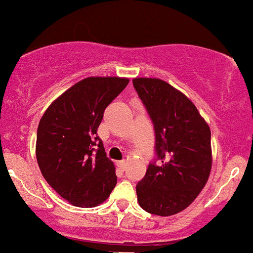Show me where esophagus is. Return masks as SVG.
Here are the masks:
<instances>
[{
  "label": "esophagus",
  "instance_id": "34e87169",
  "mask_svg": "<svg viewBox=\"0 0 253 253\" xmlns=\"http://www.w3.org/2000/svg\"><path fill=\"white\" fill-rule=\"evenodd\" d=\"M117 166L119 167V169H122V171H124V169H126V163L124 160H122V161H118L117 163Z\"/></svg>",
  "mask_w": 253,
  "mask_h": 253
}]
</instances>
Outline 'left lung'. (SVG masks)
Listing matches in <instances>:
<instances>
[{
	"label": "left lung",
	"mask_w": 253,
	"mask_h": 253,
	"mask_svg": "<svg viewBox=\"0 0 253 253\" xmlns=\"http://www.w3.org/2000/svg\"><path fill=\"white\" fill-rule=\"evenodd\" d=\"M155 132V157L136 185L141 208L159 216L184 211L211 169V129L183 93L160 79H134ZM158 164H156V161Z\"/></svg>",
	"instance_id": "8db88e82"
}]
</instances>
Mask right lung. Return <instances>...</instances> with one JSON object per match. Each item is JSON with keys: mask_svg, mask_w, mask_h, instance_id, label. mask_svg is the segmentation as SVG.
Masks as SVG:
<instances>
[{"mask_svg": "<svg viewBox=\"0 0 253 253\" xmlns=\"http://www.w3.org/2000/svg\"><path fill=\"white\" fill-rule=\"evenodd\" d=\"M129 84L121 78H87L47 107L37 131V161L49 185L78 207L104 202L117 184L96 131L104 111Z\"/></svg>", "mask_w": 253, "mask_h": 253, "instance_id": "add662e5", "label": "right lung"}]
</instances>
